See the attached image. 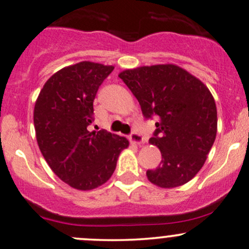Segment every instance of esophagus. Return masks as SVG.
I'll use <instances>...</instances> for the list:
<instances>
[{
    "label": "esophagus",
    "mask_w": 249,
    "mask_h": 249,
    "mask_svg": "<svg viewBox=\"0 0 249 249\" xmlns=\"http://www.w3.org/2000/svg\"><path fill=\"white\" fill-rule=\"evenodd\" d=\"M130 142L140 145V144H143V142H144V138H143V136L141 135V133L132 132L131 135H130Z\"/></svg>",
    "instance_id": "obj_1"
}]
</instances>
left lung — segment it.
<instances>
[{
    "mask_svg": "<svg viewBox=\"0 0 249 249\" xmlns=\"http://www.w3.org/2000/svg\"><path fill=\"white\" fill-rule=\"evenodd\" d=\"M119 77L132 91L146 119L155 116L149 143L161 151L158 168L146 171L151 184L173 188L196 177L217 132V108L209 88L182 68L158 64L124 70Z\"/></svg>",
    "mask_w": 249,
    "mask_h": 249,
    "instance_id": "left-lung-1",
    "label": "left lung"
}]
</instances>
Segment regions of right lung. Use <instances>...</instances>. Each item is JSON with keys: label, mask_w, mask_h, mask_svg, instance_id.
Here are the masks:
<instances>
[{"label": "right lung", "mask_w": 249, "mask_h": 249, "mask_svg": "<svg viewBox=\"0 0 249 249\" xmlns=\"http://www.w3.org/2000/svg\"><path fill=\"white\" fill-rule=\"evenodd\" d=\"M114 67L80 62L58 70L44 85L35 105L39 149L52 172L72 188L88 191L113 174L125 137L106 130L88 131L96 91Z\"/></svg>", "instance_id": "1"}]
</instances>
